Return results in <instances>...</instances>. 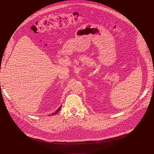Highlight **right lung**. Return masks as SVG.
Returning a JSON list of instances; mask_svg holds the SVG:
<instances>
[{
    "mask_svg": "<svg viewBox=\"0 0 154 154\" xmlns=\"http://www.w3.org/2000/svg\"><path fill=\"white\" fill-rule=\"evenodd\" d=\"M61 108H62V106H60V108L57 110V111H55L54 113H53V114H52V115H56L58 112H59V111H60V109H61Z\"/></svg>",
    "mask_w": 154,
    "mask_h": 154,
    "instance_id": "add662e5",
    "label": "right lung"
}]
</instances>
